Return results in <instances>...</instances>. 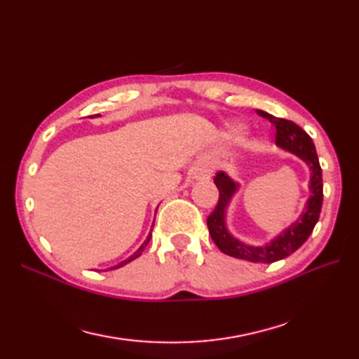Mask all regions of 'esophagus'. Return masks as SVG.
Instances as JSON below:
<instances>
[{"label":"esophagus","mask_w":359,"mask_h":359,"mask_svg":"<svg viewBox=\"0 0 359 359\" xmlns=\"http://www.w3.org/2000/svg\"><path fill=\"white\" fill-rule=\"evenodd\" d=\"M210 177H211V168H208V166H202L196 175L198 180H208Z\"/></svg>","instance_id":"obj_1"}]
</instances>
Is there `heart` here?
Instances as JSON below:
<instances>
[{
	"label": "heart",
	"mask_w": 359,
	"mask_h": 359,
	"mask_svg": "<svg viewBox=\"0 0 359 359\" xmlns=\"http://www.w3.org/2000/svg\"><path fill=\"white\" fill-rule=\"evenodd\" d=\"M244 128H245V124H241V123L231 124V126H229V133H232V135H238V133H241Z\"/></svg>",
	"instance_id": "obj_1"
}]
</instances>
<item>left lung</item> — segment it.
Masks as SVG:
<instances>
[{
    "instance_id": "1",
    "label": "left lung",
    "mask_w": 359,
    "mask_h": 359,
    "mask_svg": "<svg viewBox=\"0 0 359 359\" xmlns=\"http://www.w3.org/2000/svg\"><path fill=\"white\" fill-rule=\"evenodd\" d=\"M257 114L269 119V123L276 126V145L280 149L297 156L307 165L310 170V198L307 199L306 205H304V210L298 215V219L290 223L286 229L281 231L277 236H274L273 240H269L264 245H250L238 240L227 229V208H229L233 196L240 190V184L222 170L214 178V182L220 194L219 203H217L214 212L208 217L206 224H208L212 241L224 255L248 260V262L255 264H273L280 259L287 257L293 252H297L309 240L314 226H316L323 201L322 169L311 137L299 126L289 121V119L276 118L264 111H257Z\"/></svg>"
}]
</instances>
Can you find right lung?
<instances>
[{
    "label": "right lung",
    "instance_id": "obj_1",
    "mask_svg": "<svg viewBox=\"0 0 359 359\" xmlns=\"http://www.w3.org/2000/svg\"><path fill=\"white\" fill-rule=\"evenodd\" d=\"M97 116H100V115H97ZM93 118V116H91ZM156 212H157V210H156ZM153 226H154V223H153ZM151 236H153V233H151V231H149V233H148V236H147V240L144 241V244L140 245L139 248H137V252H135L132 256H130L128 259H126V260H123V262H119L118 265H115V266H111L109 269H116V268H121V266H124V265H127V264H130L132 262V260H135V259H137L140 255H142V252L145 250V247L148 245V243H149V240H151ZM104 271H107V269H104Z\"/></svg>",
    "mask_w": 359,
    "mask_h": 359
}]
</instances>
